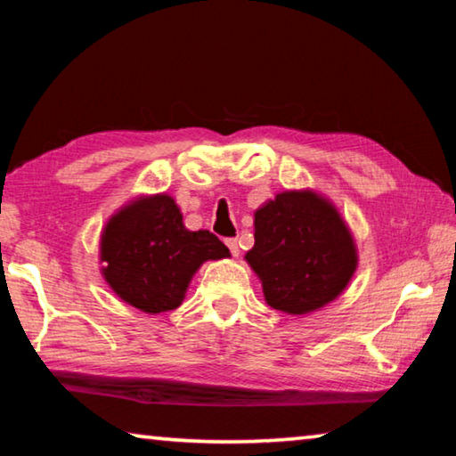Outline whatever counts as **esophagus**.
Here are the masks:
<instances>
[{
  "instance_id": "obj_1",
  "label": "esophagus",
  "mask_w": 456,
  "mask_h": 456,
  "mask_svg": "<svg viewBox=\"0 0 456 456\" xmlns=\"http://www.w3.org/2000/svg\"><path fill=\"white\" fill-rule=\"evenodd\" d=\"M225 243H227V247H229L231 256L237 257V256H239V243H237V239H225Z\"/></svg>"
}]
</instances>
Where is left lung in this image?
<instances>
[{"label":"left lung","instance_id":"8db88e82","mask_svg":"<svg viewBox=\"0 0 456 456\" xmlns=\"http://www.w3.org/2000/svg\"><path fill=\"white\" fill-rule=\"evenodd\" d=\"M273 310L302 315L330 304L356 272L346 223L312 191H285L256 211V245L247 251Z\"/></svg>","mask_w":456,"mask_h":456}]
</instances>
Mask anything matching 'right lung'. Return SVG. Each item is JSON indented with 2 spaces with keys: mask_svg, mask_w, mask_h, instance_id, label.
Returning <instances> with one entry per match:
<instances>
[{
  "mask_svg": "<svg viewBox=\"0 0 456 456\" xmlns=\"http://www.w3.org/2000/svg\"><path fill=\"white\" fill-rule=\"evenodd\" d=\"M229 257L211 231H189L168 195L146 197L125 207L100 241L104 280L118 297L146 314L179 307L192 273L207 259Z\"/></svg>",
  "mask_w": 456,
  "mask_h": 456,
  "instance_id": "add662e5",
  "label": "right lung"
}]
</instances>
